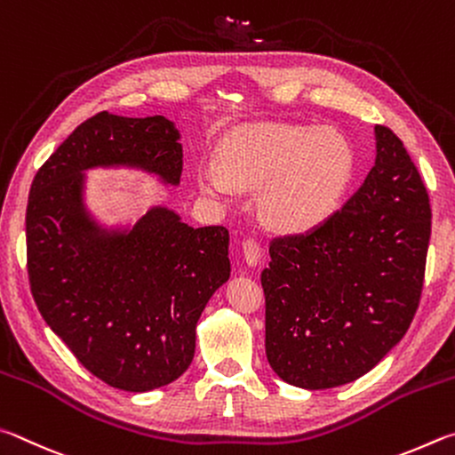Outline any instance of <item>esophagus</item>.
<instances>
[{"instance_id":"esophagus-1","label":"esophagus","mask_w":455,"mask_h":455,"mask_svg":"<svg viewBox=\"0 0 455 455\" xmlns=\"http://www.w3.org/2000/svg\"><path fill=\"white\" fill-rule=\"evenodd\" d=\"M242 251H243V259L248 266H258L259 259H261V248H259V242L253 240V237H248L242 243Z\"/></svg>"}]
</instances>
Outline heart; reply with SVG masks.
Instances as JSON below:
<instances>
[{
    "instance_id": "b5f03b06",
    "label": "heart",
    "mask_w": 455,
    "mask_h": 455,
    "mask_svg": "<svg viewBox=\"0 0 455 455\" xmlns=\"http://www.w3.org/2000/svg\"><path fill=\"white\" fill-rule=\"evenodd\" d=\"M355 173V151L344 133L304 124H250L220 146V165L199 167L204 194L228 197L235 186L260 188L259 212L285 234H304L330 220Z\"/></svg>"
}]
</instances>
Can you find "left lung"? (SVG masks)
Returning <instances> with one entry per match:
<instances>
[{
	"instance_id": "obj_1",
	"label": "left lung",
	"mask_w": 455,
	"mask_h": 455,
	"mask_svg": "<svg viewBox=\"0 0 455 455\" xmlns=\"http://www.w3.org/2000/svg\"><path fill=\"white\" fill-rule=\"evenodd\" d=\"M432 210L402 140L376 125V165L322 226L275 237L261 272L266 354L283 381L349 384L384 360L416 315Z\"/></svg>"
}]
</instances>
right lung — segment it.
Instances as JSON below:
<instances>
[{"instance_id": "1", "label": "right lung", "mask_w": 455, "mask_h": 455, "mask_svg": "<svg viewBox=\"0 0 455 455\" xmlns=\"http://www.w3.org/2000/svg\"><path fill=\"white\" fill-rule=\"evenodd\" d=\"M95 167H132L180 186V132L164 116L101 111L53 151L28 199L31 293L87 371L124 392H151L194 360L199 315L232 272L229 232L191 228L164 205L133 226H101L84 197Z\"/></svg>"}]
</instances>
